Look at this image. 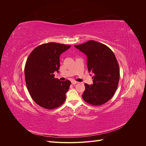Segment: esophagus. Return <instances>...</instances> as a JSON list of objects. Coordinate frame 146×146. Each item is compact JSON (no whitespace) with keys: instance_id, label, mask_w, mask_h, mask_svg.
Segmentation results:
<instances>
[{"instance_id":"1","label":"esophagus","mask_w":146,"mask_h":146,"mask_svg":"<svg viewBox=\"0 0 146 146\" xmlns=\"http://www.w3.org/2000/svg\"><path fill=\"white\" fill-rule=\"evenodd\" d=\"M71 83H72V85H76V84L78 83V82H76V81H75V80H72V81L71 82Z\"/></svg>"}]
</instances>
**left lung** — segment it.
I'll list each match as a JSON object with an SVG mask.
<instances>
[{
    "instance_id": "left-lung-1",
    "label": "left lung",
    "mask_w": 146,
    "mask_h": 146,
    "mask_svg": "<svg viewBox=\"0 0 146 146\" xmlns=\"http://www.w3.org/2000/svg\"><path fill=\"white\" fill-rule=\"evenodd\" d=\"M74 46L87 56L88 71L94 74L93 84H85L83 100L95 106L105 104L112 98L119 83L120 70L115 55L108 47L95 41Z\"/></svg>"
}]
</instances>
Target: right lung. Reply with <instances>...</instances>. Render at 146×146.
I'll use <instances>...</instances> for the list:
<instances>
[{"instance_id":"obj_1","label":"right lung","mask_w":146,"mask_h":146,"mask_svg":"<svg viewBox=\"0 0 146 146\" xmlns=\"http://www.w3.org/2000/svg\"><path fill=\"white\" fill-rule=\"evenodd\" d=\"M70 47L56 42L43 44L30 53L26 61V85L33 100L42 108L53 110L64 102L71 82L55 78L54 72H59L60 55Z\"/></svg>"}]
</instances>
